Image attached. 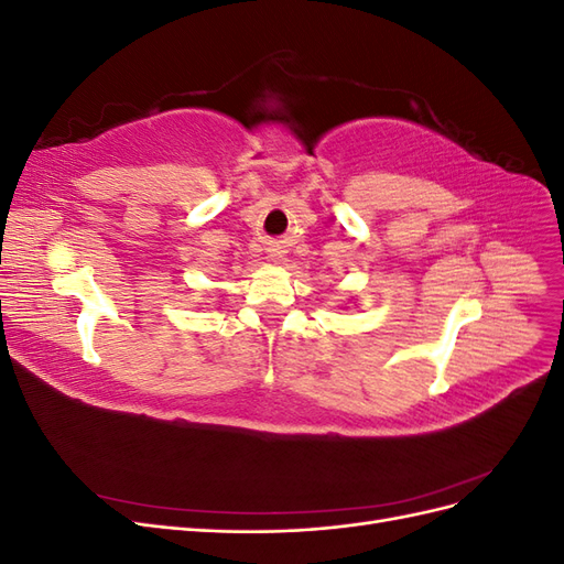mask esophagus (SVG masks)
<instances>
[{
    "label": "esophagus",
    "mask_w": 564,
    "mask_h": 564,
    "mask_svg": "<svg viewBox=\"0 0 564 564\" xmlns=\"http://www.w3.org/2000/svg\"><path fill=\"white\" fill-rule=\"evenodd\" d=\"M268 251H270L272 259H282V249H280V247H272V249H268Z\"/></svg>",
    "instance_id": "esophagus-1"
}]
</instances>
